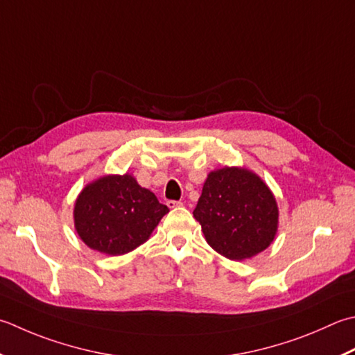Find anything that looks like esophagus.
Masks as SVG:
<instances>
[{
    "mask_svg": "<svg viewBox=\"0 0 355 355\" xmlns=\"http://www.w3.org/2000/svg\"><path fill=\"white\" fill-rule=\"evenodd\" d=\"M166 205H168V206L171 207V209H173V207H180V206H183L182 201H175V200H169L168 203H166Z\"/></svg>",
    "mask_w": 355,
    "mask_h": 355,
    "instance_id": "esophagus-1",
    "label": "esophagus"
}]
</instances>
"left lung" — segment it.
<instances>
[{
    "label": "left lung",
    "instance_id": "8db88e82",
    "mask_svg": "<svg viewBox=\"0 0 355 355\" xmlns=\"http://www.w3.org/2000/svg\"><path fill=\"white\" fill-rule=\"evenodd\" d=\"M193 217L209 246L235 261L265 251L279 227L274 193L257 173L245 168L212 171Z\"/></svg>",
    "mask_w": 355,
    "mask_h": 355
}]
</instances>
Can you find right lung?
<instances>
[{"mask_svg": "<svg viewBox=\"0 0 355 355\" xmlns=\"http://www.w3.org/2000/svg\"><path fill=\"white\" fill-rule=\"evenodd\" d=\"M168 212L154 192L124 173L89 183L75 201L73 221L90 249L123 255L143 245Z\"/></svg>", "mask_w": 355, "mask_h": 355, "instance_id": "right-lung-1", "label": "right lung"}]
</instances>
